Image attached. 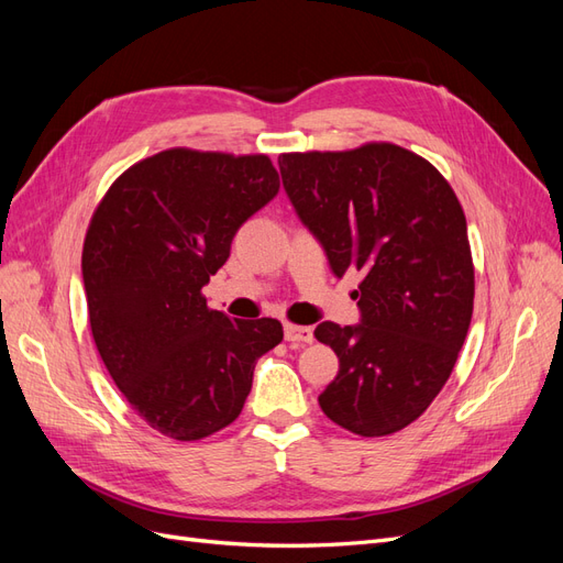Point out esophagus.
<instances>
[{
	"mask_svg": "<svg viewBox=\"0 0 563 563\" xmlns=\"http://www.w3.org/2000/svg\"><path fill=\"white\" fill-rule=\"evenodd\" d=\"M284 338L288 343H312L314 331L310 327H298V323H286Z\"/></svg>",
	"mask_w": 563,
	"mask_h": 563,
	"instance_id": "1",
	"label": "esophagus"
}]
</instances>
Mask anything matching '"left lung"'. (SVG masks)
<instances>
[{"label":"left lung","instance_id":"8db88e82","mask_svg":"<svg viewBox=\"0 0 563 563\" xmlns=\"http://www.w3.org/2000/svg\"><path fill=\"white\" fill-rule=\"evenodd\" d=\"M279 172L338 277L362 272L360 327L321 321L338 354L321 411L360 437L418 420L446 385L474 308L467 220L449 180L416 152L364 143L284 152Z\"/></svg>","mask_w":563,"mask_h":563}]
</instances>
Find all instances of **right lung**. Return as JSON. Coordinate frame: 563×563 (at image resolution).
<instances>
[{
	"instance_id": "obj_1",
	"label": "right lung",
	"mask_w": 563,
	"mask_h": 563,
	"mask_svg": "<svg viewBox=\"0 0 563 563\" xmlns=\"http://www.w3.org/2000/svg\"><path fill=\"white\" fill-rule=\"evenodd\" d=\"M279 190L267 155L172 147L135 162L98 201L84 236L89 323L110 378L152 430L197 441L242 413L277 319L211 310L203 284L232 236Z\"/></svg>"
}]
</instances>
